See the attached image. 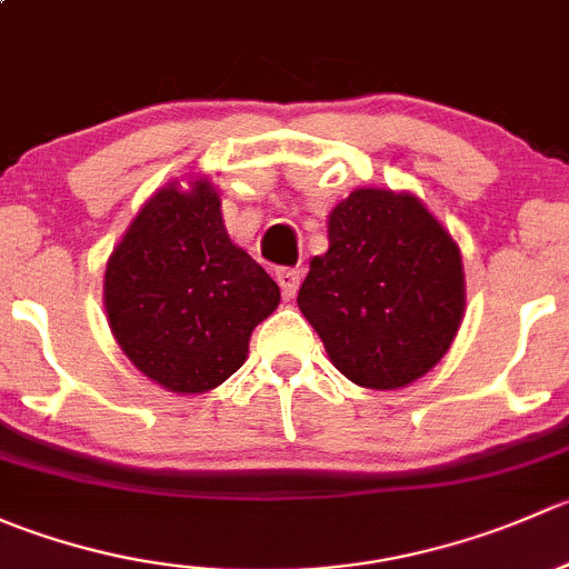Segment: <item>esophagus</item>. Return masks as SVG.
<instances>
[{
	"mask_svg": "<svg viewBox=\"0 0 569 569\" xmlns=\"http://www.w3.org/2000/svg\"><path fill=\"white\" fill-rule=\"evenodd\" d=\"M300 269H278V274H274V280H278L280 291H283L286 300H291V297L297 295V289H300Z\"/></svg>",
	"mask_w": 569,
	"mask_h": 569,
	"instance_id": "34e87169",
	"label": "esophagus"
}]
</instances>
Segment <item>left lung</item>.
Masks as SVG:
<instances>
[{"label":"left lung","instance_id":"1","mask_svg":"<svg viewBox=\"0 0 569 569\" xmlns=\"http://www.w3.org/2000/svg\"><path fill=\"white\" fill-rule=\"evenodd\" d=\"M327 239L297 306L332 366L375 391L405 388L435 369L465 311L451 233L416 194L366 187L330 211Z\"/></svg>","mask_w":569,"mask_h":569}]
</instances>
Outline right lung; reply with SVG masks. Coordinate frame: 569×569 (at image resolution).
<instances>
[{
  "instance_id": "right-lung-1",
  "label": "right lung",
  "mask_w": 569,
  "mask_h": 569,
  "mask_svg": "<svg viewBox=\"0 0 569 569\" xmlns=\"http://www.w3.org/2000/svg\"><path fill=\"white\" fill-rule=\"evenodd\" d=\"M278 302V283L228 237L220 194L206 178L153 192L107 261L114 341L142 375L176 393L222 386Z\"/></svg>"
}]
</instances>
